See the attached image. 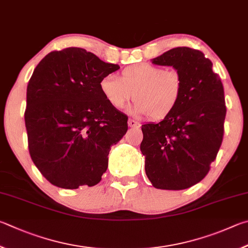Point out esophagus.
Returning a JSON list of instances; mask_svg holds the SVG:
<instances>
[{"mask_svg":"<svg viewBox=\"0 0 248 248\" xmlns=\"http://www.w3.org/2000/svg\"><path fill=\"white\" fill-rule=\"evenodd\" d=\"M127 124H128V126H129V127H134V128H138V127H140V123H137L136 121L131 120V119L128 120Z\"/></svg>","mask_w":248,"mask_h":248,"instance_id":"34e87169","label":"esophagus"}]
</instances>
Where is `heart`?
<instances>
[{
    "label": "heart",
    "instance_id": "obj_1",
    "mask_svg": "<svg viewBox=\"0 0 248 248\" xmlns=\"http://www.w3.org/2000/svg\"><path fill=\"white\" fill-rule=\"evenodd\" d=\"M100 91L114 108H123L134 98L129 108L134 115H149L162 120L174 110L182 95V78L174 69H163L149 63L125 67L121 78L106 75L100 80Z\"/></svg>",
    "mask_w": 248,
    "mask_h": 248
}]
</instances>
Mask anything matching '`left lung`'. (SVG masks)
<instances>
[{
	"mask_svg": "<svg viewBox=\"0 0 248 248\" xmlns=\"http://www.w3.org/2000/svg\"><path fill=\"white\" fill-rule=\"evenodd\" d=\"M153 63L172 66L182 78V95L170 114L141 125L145 171L154 187L179 190L197 184L210 170L223 140L227 108L222 82L202 52L179 46Z\"/></svg>",
	"mask_w": 248,
	"mask_h": 248,
	"instance_id": "1",
	"label": "left lung"
}]
</instances>
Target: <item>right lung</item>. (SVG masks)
I'll return each instance as SVG.
<instances>
[{
  "instance_id": "right-lung-1",
  "label": "right lung",
  "mask_w": 248,
  "mask_h": 248,
  "mask_svg": "<svg viewBox=\"0 0 248 248\" xmlns=\"http://www.w3.org/2000/svg\"><path fill=\"white\" fill-rule=\"evenodd\" d=\"M119 68L81 47L50 52L34 68L25 111L28 148L51 184L76 189L101 181L111 146L127 132V116L99 86Z\"/></svg>"
}]
</instances>
